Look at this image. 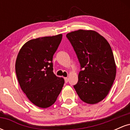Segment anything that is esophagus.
<instances>
[{
    "label": "esophagus",
    "mask_w": 130,
    "mask_h": 130,
    "mask_svg": "<svg viewBox=\"0 0 130 130\" xmlns=\"http://www.w3.org/2000/svg\"><path fill=\"white\" fill-rule=\"evenodd\" d=\"M64 79H65V83H68V77H64Z\"/></svg>",
    "instance_id": "esophagus-1"
}]
</instances>
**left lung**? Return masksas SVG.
I'll list each match as a JSON object with an SVG mask.
<instances>
[{"label": "left lung", "instance_id": "8db88e82", "mask_svg": "<svg viewBox=\"0 0 130 130\" xmlns=\"http://www.w3.org/2000/svg\"><path fill=\"white\" fill-rule=\"evenodd\" d=\"M67 37L72 44L82 70L74 86L80 99L94 104L108 95L116 78V65L111 46L96 31L77 30Z\"/></svg>", "mask_w": 130, "mask_h": 130}]
</instances>
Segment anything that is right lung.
<instances>
[{
    "instance_id": "add662e5",
    "label": "right lung",
    "mask_w": 130,
    "mask_h": 130,
    "mask_svg": "<svg viewBox=\"0 0 130 130\" xmlns=\"http://www.w3.org/2000/svg\"><path fill=\"white\" fill-rule=\"evenodd\" d=\"M62 34L28 41L17 56L15 70L19 84L33 104L47 108L56 102L64 84L53 73V58Z\"/></svg>"
}]
</instances>
